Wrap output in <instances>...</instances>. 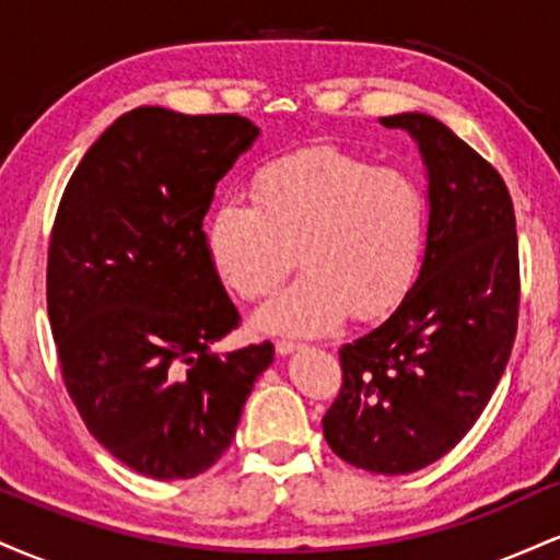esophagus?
Wrapping results in <instances>:
<instances>
[{"instance_id":"34e87169","label":"esophagus","mask_w":560,"mask_h":560,"mask_svg":"<svg viewBox=\"0 0 560 560\" xmlns=\"http://www.w3.org/2000/svg\"><path fill=\"white\" fill-rule=\"evenodd\" d=\"M300 347V342H292V339H276V352L279 355H289V352H294Z\"/></svg>"}]
</instances>
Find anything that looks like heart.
Listing matches in <instances>:
<instances>
[{"mask_svg":"<svg viewBox=\"0 0 560 560\" xmlns=\"http://www.w3.org/2000/svg\"><path fill=\"white\" fill-rule=\"evenodd\" d=\"M253 205L223 199L208 223L218 276L242 300L271 294L294 266L305 273L258 313L266 331L320 334L350 313L374 320L413 284L427 236V197L408 173L337 147H311L262 165Z\"/></svg>","mask_w":560,"mask_h":560,"instance_id":"1","label":"heart"}]
</instances>
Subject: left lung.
Segmentation results:
<instances>
[{
	"instance_id": "8db88e82",
	"label": "left lung",
	"mask_w": 560,
	"mask_h": 560,
	"mask_svg": "<svg viewBox=\"0 0 560 560\" xmlns=\"http://www.w3.org/2000/svg\"><path fill=\"white\" fill-rule=\"evenodd\" d=\"M382 124L421 147L427 253L397 311L339 350L324 436L350 466L413 474L464 440L503 376L522 300L518 236L503 176L464 139L421 113Z\"/></svg>"
}]
</instances>
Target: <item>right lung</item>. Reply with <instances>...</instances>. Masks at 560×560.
<instances>
[{
  "mask_svg": "<svg viewBox=\"0 0 560 560\" xmlns=\"http://www.w3.org/2000/svg\"><path fill=\"white\" fill-rule=\"evenodd\" d=\"M258 137L236 113L137 107L94 141L62 191L47 311L86 429L150 479H191L226 453L273 345L215 355L242 324L202 221Z\"/></svg>",
  "mask_w": 560,
  "mask_h": 560,
  "instance_id": "1",
  "label": "right lung"
}]
</instances>
